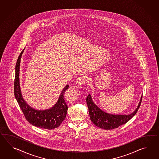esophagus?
Returning a JSON list of instances; mask_svg holds the SVG:
<instances>
[{"mask_svg":"<svg viewBox=\"0 0 159 159\" xmlns=\"http://www.w3.org/2000/svg\"><path fill=\"white\" fill-rule=\"evenodd\" d=\"M87 78L86 77V76L83 75V76H81L80 77H79V79H78V84H79V85L83 84H84L85 82L87 81Z\"/></svg>","mask_w":159,"mask_h":159,"instance_id":"1","label":"esophagus"}]
</instances>
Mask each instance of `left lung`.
Wrapping results in <instances>:
<instances>
[{"label": "left lung", "instance_id": "obj_1", "mask_svg": "<svg viewBox=\"0 0 159 159\" xmlns=\"http://www.w3.org/2000/svg\"><path fill=\"white\" fill-rule=\"evenodd\" d=\"M142 98L143 95L137 108L132 114L129 115H113L101 110L93 103L91 96L89 94L86 98V102L91 120L98 127L106 130H111L118 128L120 125L128 122L136 114L141 103Z\"/></svg>", "mask_w": 159, "mask_h": 159}]
</instances>
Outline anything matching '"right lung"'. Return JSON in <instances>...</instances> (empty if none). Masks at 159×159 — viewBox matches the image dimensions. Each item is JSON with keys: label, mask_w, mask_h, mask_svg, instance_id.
<instances>
[{"label": "right lung", "mask_w": 159, "mask_h": 159, "mask_svg": "<svg viewBox=\"0 0 159 159\" xmlns=\"http://www.w3.org/2000/svg\"><path fill=\"white\" fill-rule=\"evenodd\" d=\"M23 51L20 53L16 66V76L14 80V95L16 100L26 120L32 125L39 128L53 129L58 128L65 120L67 113L68 106L64 99V93L68 89L66 85L61 92L56 104L47 110H36L30 107L22 98L20 85V58Z\"/></svg>", "instance_id": "obj_1"}]
</instances>
